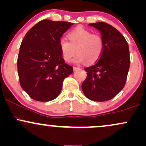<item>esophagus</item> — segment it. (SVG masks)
Returning <instances> with one entry per match:
<instances>
[{
    "mask_svg": "<svg viewBox=\"0 0 146 146\" xmlns=\"http://www.w3.org/2000/svg\"><path fill=\"white\" fill-rule=\"evenodd\" d=\"M79 69V67H73V70L75 71V70H78Z\"/></svg>",
    "mask_w": 146,
    "mask_h": 146,
    "instance_id": "1",
    "label": "esophagus"
}]
</instances>
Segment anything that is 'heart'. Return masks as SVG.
<instances>
[{"label": "heart", "mask_w": 146, "mask_h": 146, "mask_svg": "<svg viewBox=\"0 0 146 146\" xmlns=\"http://www.w3.org/2000/svg\"><path fill=\"white\" fill-rule=\"evenodd\" d=\"M69 41L62 38L59 40V46L63 59L69 62L75 53V63L86 62L88 64L96 62L104 51V40L99 34H92L90 31L79 27L69 34Z\"/></svg>", "instance_id": "heart-1"}]
</instances>
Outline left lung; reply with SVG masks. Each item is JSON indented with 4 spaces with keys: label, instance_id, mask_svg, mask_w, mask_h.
I'll list each match as a JSON object with an SVG mask.
<instances>
[{
    "label": "left lung",
    "instance_id": "1",
    "mask_svg": "<svg viewBox=\"0 0 146 146\" xmlns=\"http://www.w3.org/2000/svg\"><path fill=\"white\" fill-rule=\"evenodd\" d=\"M89 25L100 32L104 46L96 63L84 69L87 77L82 89L88 99L104 102L113 98L124 88L130 67L129 45L121 33L109 24Z\"/></svg>",
    "mask_w": 146,
    "mask_h": 146
}]
</instances>
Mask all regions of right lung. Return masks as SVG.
I'll return each mask as SVG.
<instances>
[{
    "label": "right lung",
    "instance_id": "obj_1",
    "mask_svg": "<svg viewBox=\"0 0 146 146\" xmlns=\"http://www.w3.org/2000/svg\"><path fill=\"white\" fill-rule=\"evenodd\" d=\"M73 23L44 19L22 40L17 58L19 83L29 97L48 102L59 95L64 79L73 67L62 58L59 40Z\"/></svg>",
    "mask_w": 146,
    "mask_h": 146
}]
</instances>
